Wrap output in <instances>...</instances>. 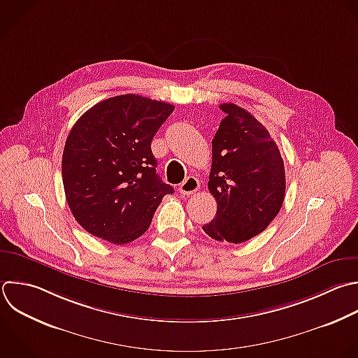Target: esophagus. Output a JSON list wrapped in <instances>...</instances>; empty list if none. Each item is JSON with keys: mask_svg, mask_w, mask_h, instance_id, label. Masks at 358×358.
Returning <instances> with one entry per match:
<instances>
[{"mask_svg": "<svg viewBox=\"0 0 358 358\" xmlns=\"http://www.w3.org/2000/svg\"><path fill=\"white\" fill-rule=\"evenodd\" d=\"M199 187H200V183H199L197 178L189 176V178L185 179L183 183H180L179 192H180L182 194H193L194 192L199 190Z\"/></svg>", "mask_w": 358, "mask_h": 358, "instance_id": "obj_1", "label": "esophagus"}]
</instances>
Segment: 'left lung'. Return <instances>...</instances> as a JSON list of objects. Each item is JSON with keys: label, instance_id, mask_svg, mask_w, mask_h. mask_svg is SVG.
<instances>
[{"label": "left lung", "instance_id": "obj_1", "mask_svg": "<svg viewBox=\"0 0 358 358\" xmlns=\"http://www.w3.org/2000/svg\"><path fill=\"white\" fill-rule=\"evenodd\" d=\"M213 138L208 190L217 214L203 231L215 241L241 243L262 234L278 214L285 193L284 162L266 127L235 103Z\"/></svg>", "mask_w": 358, "mask_h": 358}]
</instances>
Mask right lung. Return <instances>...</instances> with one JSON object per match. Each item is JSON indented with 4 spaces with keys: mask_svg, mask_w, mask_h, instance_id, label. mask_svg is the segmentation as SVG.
Wrapping results in <instances>:
<instances>
[{
    "mask_svg": "<svg viewBox=\"0 0 358 358\" xmlns=\"http://www.w3.org/2000/svg\"><path fill=\"white\" fill-rule=\"evenodd\" d=\"M175 106L140 95H119L87 110L63 152V185L77 222L94 236L129 243L150 227L173 187L155 168L151 141Z\"/></svg>",
    "mask_w": 358,
    "mask_h": 358,
    "instance_id": "obj_1",
    "label": "right lung"
}]
</instances>
